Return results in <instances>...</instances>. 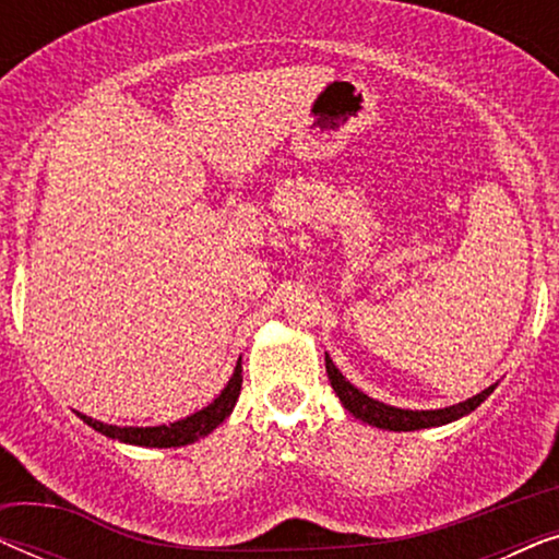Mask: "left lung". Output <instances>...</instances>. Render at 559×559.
<instances>
[{"label": "left lung", "instance_id": "8db88e82", "mask_svg": "<svg viewBox=\"0 0 559 559\" xmlns=\"http://www.w3.org/2000/svg\"><path fill=\"white\" fill-rule=\"evenodd\" d=\"M325 371H328V379H331L333 392L341 396L343 407H346L350 415H354L356 419H361V423H369L373 427H381V430H394V432L425 430V427H438V425L453 423V419L468 415V412L476 409L478 404L484 402L486 396L496 389V384L488 386L480 394L471 396V400L453 404V407H445V409L415 412V409L389 407V404L377 402V400H371V396H366L364 392H358L350 381L343 379V373L335 369V364L331 361V356L328 354H325Z\"/></svg>", "mask_w": 559, "mask_h": 559}]
</instances>
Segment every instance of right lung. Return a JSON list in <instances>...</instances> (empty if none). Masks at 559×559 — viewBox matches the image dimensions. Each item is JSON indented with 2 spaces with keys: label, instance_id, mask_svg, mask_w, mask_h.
Wrapping results in <instances>:
<instances>
[{
  "label": "right lung",
  "instance_id": "1",
  "mask_svg": "<svg viewBox=\"0 0 559 559\" xmlns=\"http://www.w3.org/2000/svg\"><path fill=\"white\" fill-rule=\"evenodd\" d=\"M241 358L236 364V371L231 381H228L224 392H221L216 400H213L209 407H203L195 415L186 419H178L173 425H159V427H117V425H104L96 423L86 415H79L88 427H94L96 432L106 435V438L129 442V445H142V448H180L188 445V442H195L203 435L216 430V427L224 423V419L231 415L236 400H239L241 392Z\"/></svg>",
  "mask_w": 559,
  "mask_h": 559
}]
</instances>
